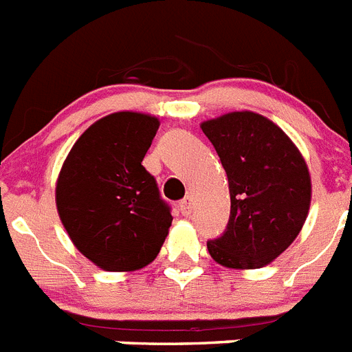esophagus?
Returning <instances> with one entry per match:
<instances>
[{"mask_svg":"<svg viewBox=\"0 0 352 352\" xmlns=\"http://www.w3.org/2000/svg\"><path fill=\"white\" fill-rule=\"evenodd\" d=\"M179 211H181L184 217H190L191 211H193V200H191L190 197L182 199L181 202H179Z\"/></svg>","mask_w":352,"mask_h":352,"instance_id":"obj_1","label":"esophagus"}]
</instances>
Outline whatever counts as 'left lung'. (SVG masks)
Instances as JSON below:
<instances>
[{
	"label": "left lung",
	"mask_w": 352,
	"mask_h": 352,
	"mask_svg": "<svg viewBox=\"0 0 352 352\" xmlns=\"http://www.w3.org/2000/svg\"><path fill=\"white\" fill-rule=\"evenodd\" d=\"M231 193L226 231L208 241L217 263L259 268L285 252L308 217L311 181L290 138L256 112H231L202 123Z\"/></svg>",
	"instance_id": "1"
}]
</instances>
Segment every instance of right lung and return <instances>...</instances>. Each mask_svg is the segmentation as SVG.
Wrapping results in <instances>:
<instances>
[{
  "label": "right lung",
  "instance_id": "add662e5",
  "mask_svg": "<svg viewBox=\"0 0 352 352\" xmlns=\"http://www.w3.org/2000/svg\"><path fill=\"white\" fill-rule=\"evenodd\" d=\"M159 120L114 112L78 138L57 181V209L75 247L109 272L138 270L155 259L171 208L143 166Z\"/></svg>",
  "mask_w": 352,
  "mask_h": 352
}]
</instances>
